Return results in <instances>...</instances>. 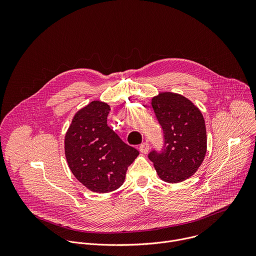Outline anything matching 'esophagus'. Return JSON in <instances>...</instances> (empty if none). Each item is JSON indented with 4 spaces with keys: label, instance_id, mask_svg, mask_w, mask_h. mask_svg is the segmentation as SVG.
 Instances as JSON below:
<instances>
[{
    "label": "esophagus",
    "instance_id": "esophagus-1",
    "mask_svg": "<svg viewBox=\"0 0 256 256\" xmlns=\"http://www.w3.org/2000/svg\"><path fill=\"white\" fill-rule=\"evenodd\" d=\"M138 150H140V152H142V153H144V154L148 153V151H149V144H148L147 142H142V144H140Z\"/></svg>",
    "mask_w": 256,
    "mask_h": 256
}]
</instances>
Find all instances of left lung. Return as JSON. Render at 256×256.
I'll return each instance as SVG.
<instances>
[{
  "mask_svg": "<svg viewBox=\"0 0 256 256\" xmlns=\"http://www.w3.org/2000/svg\"><path fill=\"white\" fill-rule=\"evenodd\" d=\"M152 107L163 130L164 144L148 157L162 180L184 181L196 172L206 153L204 116L190 100L171 92L154 97Z\"/></svg>",
  "mask_w": 256,
  "mask_h": 256,
  "instance_id": "8db88e82",
  "label": "left lung"
}]
</instances>
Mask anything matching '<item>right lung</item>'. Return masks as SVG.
<instances>
[{"label":"right lung","mask_w":256,"mask_h":256,"mask_svg":"<svg viewBox=\"0 0 256 256\" xmlns=\"http://www.w3.org/2000/svg\"><path fill=\"white\" fill-rule=\"evenodd\" d=\"M108 104L92 101L75 114L64 136V154L72 173L94 192H109L124 184L138 151L107 126Z\"/></svg>","instance_id":"1"}]
</instances>
